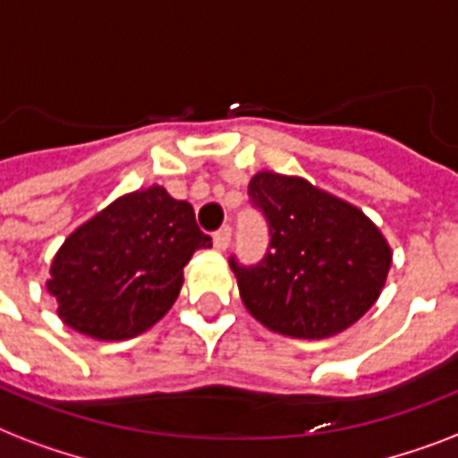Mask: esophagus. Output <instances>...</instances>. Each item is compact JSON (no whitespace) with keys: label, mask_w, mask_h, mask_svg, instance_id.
I'll return each instance as SVG.
<instances>
[{"label":"esophagus","mask_w":458,"mask_h":458,"mask_svg":"<svg viewBox=\"0 0 458 458\" xmlns=\"http://www.w3.org/2000/svg\"><path fill=\"white\" fill-rule=\"evenodd\" d=\"M212 241H215V248H217V250H226L229 243H232V226H222L219 232H215Z\"/></svg>","instance_id":"1"}]
</instances>
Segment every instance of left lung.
<instances>
[{"instance_id":"8db88e82","label":"left lung","mask_w":458,"mask_h":458,"mask_svg":"<svg viewBox=\"0 0 458 458\" xmlns=\"http://www.w3.org/2000/svg\"><path fill=\"white\" fill-rule=\"evenodd\" d=\"M248 198L269 232L260 262L229 258L248 313L296 339L339 335L365 315L392 265L380 229L358 208L299 176L255 174Z\"/></svg>"}]
</instances>
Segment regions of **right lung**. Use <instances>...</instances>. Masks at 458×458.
I'll use <instances>...</instances> for the list:
<instances>
[{"label":"right lung","mask_w":458,"mask_h":458,"mask_svg":"<svg viewBox=\"0 0 458 458\" xmlns=\"http://www.w3.org/2000/svg\"><path fill=\"white\" fill-rule=\"evenodd\" d=\"M208 246L193 208L150 186L114 200L64 241L47 292L71 329L105 342L131 339L172 308L191 255Z\"/></svg>","instance_id":"right-lung-1"}]
</instances>
